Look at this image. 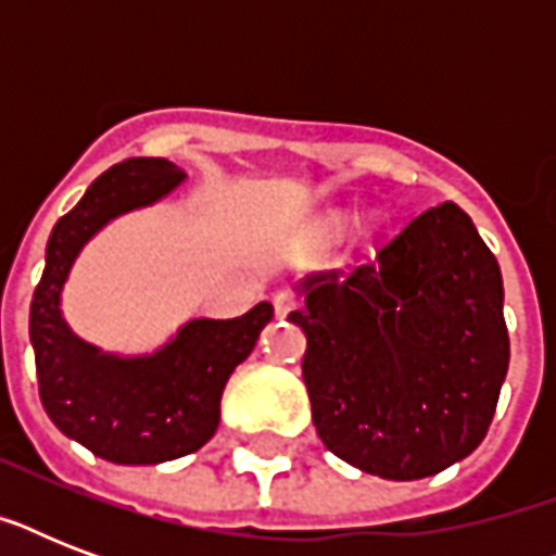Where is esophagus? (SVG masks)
<instances>
[{
    "label": "esophagus",
    "instance_id": "1",
    "mask_svg": "<svg viewBox=\"0 0 556 556\" xmlns=\"http://www.w3.org/2000/svg\"><path fill=\"white\" fill-rule=\"evenodd\" d=\"M294 308H296L294 296L286 294V291L274 294V312H277V317H288V314L294 312Z\"/></svg>",
    "mask_w": 556,
    "mask_h": 556
}]
</instances>
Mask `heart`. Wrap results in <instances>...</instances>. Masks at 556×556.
Wrapping results in <instances>:
<instances>
[{
	"label": "heart",
	"instance_id": "heart-1",
	"mask_svg": "<svg viewBox=\"0 0 556 556\" xmlns=\"http://www.w3.org/2000/svg\"><path fill=\"white\" fill-rule=\"evenodd\" d=\"M352 218H355V213H352V210H338V213H329V216H326V222H323V236H326V239H334V236H340L349 225H352Z\"/></svg>",
	"mask_w": 556,
	"mask_h": 556
}]
</instances>
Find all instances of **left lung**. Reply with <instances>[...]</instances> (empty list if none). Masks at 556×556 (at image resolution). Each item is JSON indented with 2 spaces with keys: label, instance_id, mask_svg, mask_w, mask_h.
<instances>
[{
  "label": "left lung",
  "instance_id": "1",
  "mask_svg": "<svg viewBox=\"0 0 556 556\" xmlns=\"http://www.w3.org/2000/svg\"><path fill=\"white\" fill-rule=\"evenodd\" d=\"M303 380L323 444L380 479H424L470 456L508 375L500 262L444 201L375 260L294 282Z\"/></svg>",
  "mask_w": 556,
  "mask_h": 556
}]
</instances>
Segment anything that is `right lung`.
Returning a JSON list of instances; mask_svg holds the SVG:
<instances>
[{
  "label": "right lung",
  "mask_w": 556,
  "mask_h": 556,
  "mask_svg": "<svg viewBox=\"0 0 556 556\" xmlns=\"http://www.w3.org/2000/svg\"><path fill=\"white\" fill-rule=\"evenodd\" d=\"M185 178L167 159H129L94 178L48 236L46 270L30 300V346L48 418L115 465H161L204 447L222 418L227 378L274 317L270 303L233 320L192 317L143 355L103 352L65 323L63 288L83 248L115 218L167 199Z\"/></svg>",
  "instance_id": "1"
}]
</instances>
